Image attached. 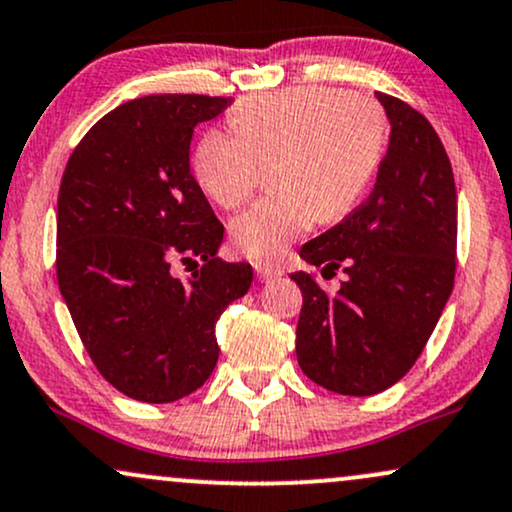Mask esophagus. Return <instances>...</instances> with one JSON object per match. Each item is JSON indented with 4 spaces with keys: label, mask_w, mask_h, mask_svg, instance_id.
<instances>
[{
    "label": "esophagus",
    "mask_w": 512,
    "mask_h": 512,
    "mask_svg": "<svg viewBox=\"0 0 512 512\" xmlns=\"http://www.w3.org/2000/svg\"><path fill=\"white\" fill-rule=\"evenodd\" d=\"M255 272H257V279H260V281H276V279H281V276H283V269L274 267V264H257Z\"/></svg>",
    "instance_id": "obj_1"
}]
</instances>
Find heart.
Returning <instances> with one entry per match:
<instances>
[{
  "label": "heart",
  "instance_id": "obj_1",
  "mask_svg": "<svg viewBox=\"0 0 512 512\" xmlns=\"http://www.w3.org/2000/svg\"><path fill=\"white\" fill-rule=\"evenodd\" d=\"M233 131L197 140L193 174L212 202L236 209L269 164L274 190L231 224L252 260H276L315 219H343L365 195L386 147L384 112L329 85H300L248 97L233 109Z\"/></svg>",
  "mask_w": 512,
  "mask_h": 512
}]
</instances>
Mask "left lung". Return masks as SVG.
I'll list each match as a JSON object with an SVG mask.
<instances>
[{
  "label": "left lung",
  "instance_id": "left-lung-1",
  "mask_svg": "<svg viewBox=\"0 0 512 512\" xmlns=\"http://www.w3.org/2000/svg\"><path fill=\"white\" fill-rule=\"evenodd\" d=\"M391 121L372 195L300 248L305 262L343 269L336 293L295 272L303 291L295 355L315 384L374 396L410 372L439 322L455 279L458 197L451 159L424 116L377 92Z\"/></svg>",
  "mask_w": 512,
  "mask_h": 512
}]
</instances>
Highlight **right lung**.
<instances>
[{"label": "right lung", "instance_id": "1", "mask_svg": "<svg viewBox=\"0 0 512 512\" xmlns=\"http://www.w3.org/2000/svg\"><path fill=\"white\" fill-rule=\"evenodd\" d=\"M231 97L147 95L102 116L61 176L57 281L73 324L116 391L171 403L219 357L217 322L248 293L252 267L217 257L224 226L190 174L197 123ZM201 262L190 280L176 263Z\"/></svg>", "mask_w": 512, "mask_h": 512}]
</instances>
